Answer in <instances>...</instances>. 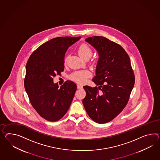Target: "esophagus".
Listing matches in <instances>:
<instances>
[{
	"label": "esophagus",
	"mask_w": 160,
	"mask_h": 160,
	"mask_svg": "<svg viewBox=\"0 0 160 160\" xmlns=\"http://www.w3.org/2000/svg\"><path fill=\"white\" fill-rule=\"evenodd\" d=\"M82 88V85H80V84H78V89H81Z\"/></svg>",
	"instance_id": "esophagus-1"
}]
</instances>
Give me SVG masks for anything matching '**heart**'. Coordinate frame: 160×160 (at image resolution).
<instances>
[{"instance_id":"1","label":"heart","mask_w":160,"mask_h":160,"mask_svg":"<svg viewBox=\"0 0 160 160\" xmlns=\"http://www.w3.org/2000/svg\"><path fill=\"white\" fill-rule=\"evenodd\" d=\"M78 54L83 59L90 58L92 54V51L90 47L86 44H82L78 47ZM66 61V59H65V62ZM90 76V73L88 71H82L74 73L71 76V78L78 83H82L86 81V78H88Z\"/></svg>"}]
</instances>
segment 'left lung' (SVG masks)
<instances>
[{
  "label": "left lung",
  "instance_id": "left-lung-1",
  "mask_svg": "<svg viewBox=\"0 0 160 160\" xmlns=\"http://www.w3.org/2000/svg\"><path fill=\"white\" fill-rule=\"evenodd\" d=\"M85 41L99 55L92 79L98 87H83L86 96L82 103L93 121L104 124L112 121L127 104L135 76L128 55L121 46L103 36L90 37Z\"/></svg>",
  "mask_w": 160,
  "mask_h": 160
}]
</instances>
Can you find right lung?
Masks as SVG:
<instances>
[{
  "instance_id": "right-lung-1",
  "label": "right lung",
  "mask_w": 160,
  "mask_h": 160,
  "mask_svg": "<svg viewBox=\"0 0 160 160\" xmlns=\"http://www.w3.org/2000/svg\"><path fill=\"white\" fill-rule=\"evenodd\" d=\"M79 37H58L39 46L26 65L25 89L32 105L48 121L60 120L70 107L77 89L74 82L66 81L59 87L54 77L64 70V58L68 48Z\"/></svg>"
}]
</instances>
